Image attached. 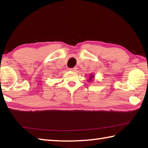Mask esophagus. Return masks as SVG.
Segmentation results:
<instances>
[{"mask_svg": "<svg viewBox=\"0 0 148 148\" xmlns=\"http://www.w3.org/2000/svg\"><path fill=\"white\" fill-rule=\"evenodd\" d=\"M76 67H74V68H71V69H69V70L71 71H72V72H76Z\"/></svg>", "mask_w": 148, "mask_h": 148, "instance_id": "34e87169", "label": "esophagus"}]
</instances>
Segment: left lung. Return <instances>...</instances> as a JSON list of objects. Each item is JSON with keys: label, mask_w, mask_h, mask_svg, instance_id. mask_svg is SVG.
Returning <instances> with one entry per match:
<instances>
[{"label": "left lung", "mask_w": 148, "mask_h": 148, "mask_svg": "<svg viewBox=\"0 0 148 148\" xmlns=\"http://www.w3.org/2000/svg\"><path fill=\"white\" fill-rule=\"evenodd\" d=\"M89 76H90V78L89 79V82H91V80H92V77H94L95 76H93V75H89Z\"/></svg>", "instance_id": "1"}]
</instances>
